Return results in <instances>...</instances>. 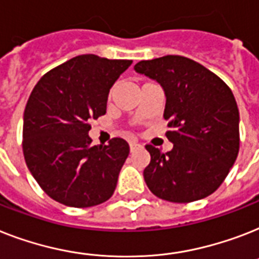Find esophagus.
Listing matches in <instances>:
<instances>
[{"instance_id":"esophagus-1","label":"esophagus","mask_w":259,"mask_h":259,"mask_svg":"<svg viewBox=\"0 0 259 259\" xmlns=\"http://www.w3.org/2000/svg\"><path fill=\"white\" fill-rule=\"evenodd\" d=\"M129 148L130 151H136L141 148V145L137 144V142H129Z\"/></svg>"}]
</instances>
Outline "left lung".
<instances>
[{
	"mask_svg": "<svg viewBox=\"0 0 259 259\" xmlns=\"http://www.w3.org/2000/svg\"><path fill=\"white\" fill-rule=\"evenodd\" d=\"M138 73L157 79L166 94V137L173 149L153 145L145 182L158 198L202 199L220 188L239 151V111L233 92L203 65L182 56L140 61Z\"/></svg>",
	"mask_w": 259,
	"mask_h": 259,
	"instance_id": "8db88e82",
	"label": "left lung"
}]
</instances>
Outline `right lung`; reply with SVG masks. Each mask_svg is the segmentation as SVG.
I'll return each instance as SVG.
<instances>
[{"instance_id": "obj_1", "label": "right lung", "mask_w": 259, "mask_h": 259, "mask_svg": "<svg viewBox=\"0 0 259 259\" xmlns=\"http://www.w3.org/2000/svg\"><path fill=\"white\" fill-rule=\"evenodd\" d=\"M132 62L82 54L48 71L31 90L24 111L25 162L57 202L90 207L114 193L129 144L115 137L93 146L88 133L90 121L106 113L109 90Z\"/></svg>"}]
</instances>
